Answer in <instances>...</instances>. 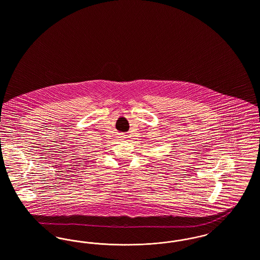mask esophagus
<instances>
[{
  "instance_id": "34e87169",
  "label": "esophagus",
  "mask_w": 260,
  "mask_h": 260,
  "mask_svg": "<svg viewBox=\"0 0 260 260\" xmlns=\"http://www.w3.org/2000/svg\"><path fill=\"white\" fill-rule=\"evenodd\" d=\"M124 136H120V137H122V138H125V137H124Z\"/></svg>"
}]
</instances>
